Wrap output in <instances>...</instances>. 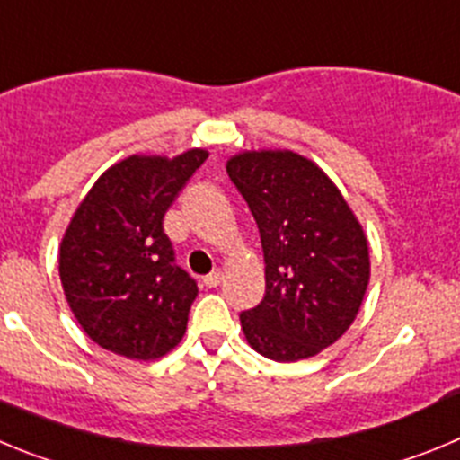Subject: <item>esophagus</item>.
I'll use <instances>...</instances> for the list:
<instances>
[{
    "instance_id": "34e87169",
    "label": "esophagus",
    "mask_w": 460,
    "mask_h": 460,
    "mask_svg": "<svg viewBox=\"0 0 460 460\" xmlns=\"http://www.w3.org/2000/svg\"><path fill=\"white\" fill-rule=\"evenodd\" d=\"M220 281H222V272L220 270H213L210 275L204 277V284L208 288H215V287H220Z\"/></svg>"
}]
</instances>
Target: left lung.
Returning <instances> with one entry per match:
<instances>
[{
  "label": "left lung",
  "instance_id": "8db88e82",
  "mask_svg": "<svg viewBox=\"0 0 460 460\" xmlns=\"http://www.w3.org/2000/svg\"><path fill=\"white\" fill-rule=\"evenodd\" d=\"M226 173L250 206L266 296L240 314L256 353L297 362L350 328L369 284V245L337 185L293 151H247Z\"/></svg>",
  "mask_w": 460,
  "mask_h": 460
}]
</instances>
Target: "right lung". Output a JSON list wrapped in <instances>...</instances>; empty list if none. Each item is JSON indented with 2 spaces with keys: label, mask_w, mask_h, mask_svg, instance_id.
I'll list each match as a JSON object with an SVG mask.
<instances>
[{
  "label": "right lung",
  "mask_w": 460,
  "mask_h": 460,
  "mask_svg": "<svg viewBox=\"0 0 460 460\" xmlns=\"http://www.w3.org/2000/svg\"><path fill=\"white\" fill-rule=\"evenodd\" d=\"M208 158L130 155L107 169L75 210L59 252L66 300L98 346L155 359L183 339L197 281L176 266L164 213Z\"/></svg>",
  "instance_id": "1"
}]
</instances>
